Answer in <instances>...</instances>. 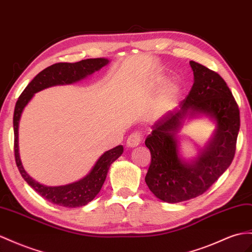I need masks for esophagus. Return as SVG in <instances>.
<instances>
[{
  "instance_id": "esophagus-1",
  "label": "esophagus",
  "mask_w": 252,
  "mask_h": 252,
  "mask_svg": "<svg viewBox=\"0 0 252 252\" xmlns=\"http://www.w3.org/2000/svg\"><path fill=\"white\" fill-rule=\"evenodd\" d=\"M141 141V133L136 131V132H133L130 135H128V137L126 139V147L128 148H134V147H137Z\"/></svg>"
}]
</instances>
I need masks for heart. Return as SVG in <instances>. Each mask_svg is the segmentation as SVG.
<instances>
[{
  "mask_svg": "<svg viewBox=\"0 0 252 252\" xmlns=\"http://www.w3.org/2000/svg\"><path fill=\"white\" fill-rule=\"evenodd\" d=\"M164 83H165L164 79H159L157 83L156 88H159ZM179 94H180V87L178 84H176V83L169 84V85L163 90V93L159 95V99H158L159 108H162V109L168 108L172 104V103L175 102V100L178 98Z\"/></svg>",
  "mask_w": 252,
  "mask_h": 252,
  "instance_id": "1",
  "label": "heart"
}]
</instances>
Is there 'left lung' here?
I'll use <instances>...</instances> for the list:
<instances>
[{
  "mask_svg": "<svg viewBox=\"0 0 252 252\" xmlns=\"http://www.w3.org/2000/svg\"><path fill=\"white\" fill-rule=\"evenodd\" d=\"M193 84L180 109L166 113L152 126L145 144L151 164L145 178L158 199L177 203L196 198L208 190L227 170L234 158L240 131V109L227 83L215 71L193 61ZM189 113H205L214 118L218 128L205 151L195 162L178 158L175 135Z\"/></svg>",
  "mask_w": 252,
  "mask_h": 252,
  "instance_id": "8db88e82",
  "label": "left lung"
}]
</instances>
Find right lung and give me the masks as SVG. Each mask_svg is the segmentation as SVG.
<instances>
[{"instance_id": "right-lung-1", "label": "right lung", "mask_w": 252, "mask_h": 252, "mask_svg": "<svg viewBox=\"0 0 252 252\" xmlns=\"http://www.w3.org/2000/svg\"><path fill=\"white\" fill-rule=\"evenodd\" d=\"M108 63L105 59H88L77 63H57L52 64L41 72L38 73L29 85L25 87L23 93L19 96L16 103L14 113V133H15V159L19 171L22 178L28 182L32 189H34L41 197L54 204L66 206V208H77L89 203L98 195L104 183L109 166L117 159L122 152L124 147L117 146L114 149L106 151L98 159L92 171L85 178L75 183L63 186H46L32 179L24 170L20 157H19L18 147V127L23 108L33 98L34 94L40 90L54 85L71 84L80 81L94 71L104 67Z\"/></svg>"}]
</instances>
